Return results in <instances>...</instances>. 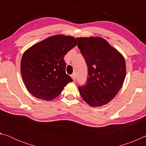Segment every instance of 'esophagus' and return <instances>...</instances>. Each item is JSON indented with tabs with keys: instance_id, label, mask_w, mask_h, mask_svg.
<instances>
[{
	"instance_id": "esophagus-1",
	"label": "esophagus",
	"mask_w": 146,
	"mask_h": 146,
	"mask_svg": "<svg viewBox=\"0 0 146 146\" xmlns=\"http://www.w3.org/2000/svg\"><path fill=\"white\" fill-rule=\"evenodd\" d=\"M71 78H72V79L73 80H75V79H76V74L75 73H73L72 75H71Z\"/></svg>"
}]
</instances>
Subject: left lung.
<instances>
[{
    "mask_svg": "<svg viewBox=\"0 0 146 146\" xmlns=\"http://www.w3.org/2000/svg\"><path fill=\"white\" fill-rule=\"evenodd\" d=\"M78 48L88 68L87 82L78 87L83 100L93 107L110 102L122 87L126 73L122 54L102 37H78Z\"/></svg>",
    "mask_w": 146,
    "mask_h": 146,
    "instance_id": "8db88e82",
    "label": "left lung"
}]
</instances>
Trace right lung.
<instances>
[{"instance_id":"obj_1","label":"right lung","mask_w":146,"mask_h":146,"mask_svg":"<svg viewBox=\"0 0 146 146\" xmlns=\"http://www.w3.org/2000/svg\"><path fill=\"white\" fill-rule=\"evenodd\" d=\"M76 44L73 36L57 35L34 44L24 53L21 75L32 95L39 99L52 100L72 82V78L66 73L64 58Z\"/></svg>"}]
</instances>
